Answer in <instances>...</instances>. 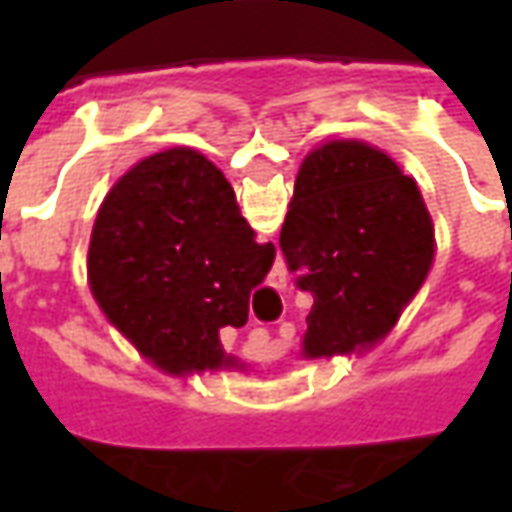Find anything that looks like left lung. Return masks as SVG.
<instances>
[{"mask_svg": "<svg viewBox=\"0 0 512 512\" xmlns=\"http://www.w3.org/2000/svg\"><path fill=\"white\" fill-rule=\"evenodd\" d=\"M279 246L312 293L304 359L362 354L395 329L433 266L436 235L417 180L365 139L304 156Z\"/></svg>", "mask_w": 512, "mask_h": 512, "instance_id": "obj_1", "label": "left lung"}]
</instances>
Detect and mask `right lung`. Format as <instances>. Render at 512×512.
Segmentation results:
<instances>
[{"label":"right lung","mask_w":512,"mask_h":512,"mask_svg":"<svg viewBox=\"0 0 512 512\" xmlns=\"http://www.w3.org/2000/svg\"><path fill=\"white\" fill-rule=\"evenodd\" d=\"M230 180L194 147L136 161L95 213L87 279L106 321L175 378L222 373V329L244 326L249 293L274 263Z\"/></svg>","instance_id":"add662e5"}]
</instances>
